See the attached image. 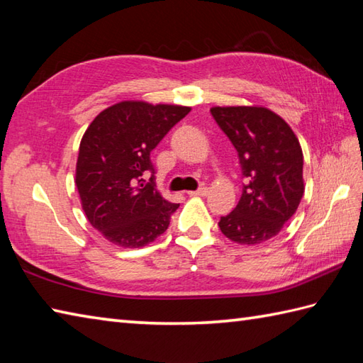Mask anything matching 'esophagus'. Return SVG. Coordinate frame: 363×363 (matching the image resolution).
Returning a JSON list of instances; mask_svg holds the SVG:
<instances>
[{"label":"esophagus","instance_id":"34e87169","mask_svg":"<svg viewBox=\"0 0 363 363\" xmlns=\"http://www.w3.org/2000/svg\"><path fill=\"white\" fill-rule=\"evenodd\" d=\"M207 187H199L198 190H191V191H189V195L190 196H206L207 195Z\"/></svg>","mask_w":363,"mask_h":363}]
</instances>
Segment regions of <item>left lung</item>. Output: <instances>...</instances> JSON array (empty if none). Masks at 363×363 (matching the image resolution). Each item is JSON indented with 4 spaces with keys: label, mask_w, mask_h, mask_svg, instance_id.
<instances>
[{
    "label": "left lung",
    "mask_w": 363,
    "mask_h": 363,
    "mask_svg": "<svg viewBox=\"0 0 363 363\" xmlns=\"http://www.w3.org/2000/svg\"><path fill=\"white\" fill-rule=\"evenodd\" d=\"M211 113L237 150L245 176L240 201L218 226L235 243L267 242L281 233L304 195L301 145L267 107H212Z\"/></svg>",
    "instance_id": "obj_1"
}]
</instances>
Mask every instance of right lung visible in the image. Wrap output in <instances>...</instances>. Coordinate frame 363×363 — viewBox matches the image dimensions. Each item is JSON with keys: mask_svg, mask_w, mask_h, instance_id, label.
Instances as JSON below:
<instances>
[{"mask_svg": "<svg viewBox=\"0 0 363 363\" xmlns=\"http://www.w3.org/2000/svg\"><path fill=\"white\" fill-rule=\"evenodd\" d=\"M189 112L186 106L121 101L96 115L82 135L76 187L90 225L113 245L140 248L167 230L179 204L156 190L151 151Z\"/></svg>", "mask_w": 363, "mask_h": 363, "instance_id": "add662e5", "label": "right lung"}]
</instances>
